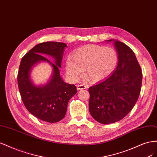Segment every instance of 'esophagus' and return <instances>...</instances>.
Masks as SVG:
<instances>
[{
  "mask_svg": "<svg viewBox=\"0 0 157 157\" xmlns=\"http://www.w3.org/2000/svg\"><path fill=\"white\" fill-rule=\"evenodd\" d=\"M87 89V86L85 85H78L77 86V89L79 90H82V89Z\"/></svg>",
  "mask_w": 157,
  "mask_h": 157,
  "instance_id": "obj_1",
  "label": "esophagus"
}]
</instances>
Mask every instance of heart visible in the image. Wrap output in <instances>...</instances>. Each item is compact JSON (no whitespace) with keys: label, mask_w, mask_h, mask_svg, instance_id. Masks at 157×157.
<instances>
[{"label":"heart","mask_w":157,"mask_h":157,"mask_svg":"<svg viewBox=\"0 0 157 157\" xmlns=\"http://www.w3.org/2000/svg\"><path fill=\"white\" fill-rule=\"evenodd\" d=\"M117 63L118 53L114 48L89 44L75 50L67 60L66 69L70 78L77 79L84 68L85 77L97 82L109 76Z\"/></svg>","instance_id":"heart-1"}]
</instances>
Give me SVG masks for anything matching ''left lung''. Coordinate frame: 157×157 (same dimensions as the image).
Here are the masks:
<instances>
[{
    "instance_id": "obj_1",
    "label": "left lung",
    "mask_w": 157,
    "mask_h": 157,
    "mask_svg": "<svg viewBox=\"0 0 157 157\" xmlns=\"http://www.w3.org/2000/svg\"><path fill=\"white\" fill-rule=\"evenodd\" d=\"M113 43L118 53L117 68L109 77L89 89V112L104 124L117 122L132 109L142 82V72L134 52L123 42Z\"/></svg>"
}]
</instances>
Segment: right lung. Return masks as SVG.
I'll return each instance as SVG.
<instances>
[{
	"mask_svg": "<svg viewBox=\"0 0 157 157\" xmlns=\"http://www.w3.org/2000/svg\"><path fill=\"white\" fill-rule=\"evenodd\" d=\"M66 47L67 44L62 42L38 44L24 55L19 65L17 83L25 108L38 119L48 123H57L64 117L70 99L77 93L76 87L66 83L59 72ZM44 54L52 56L55 63L41 55ZM40 61L51 64L53 74L46 85L36 86L30 79V71L33 66Z\"/></svg>",
	"mask_w": 157,
	"mask_h": 157,
	"instance_id": "obj_1",
	"label": "right lung"
}]
</instances>
